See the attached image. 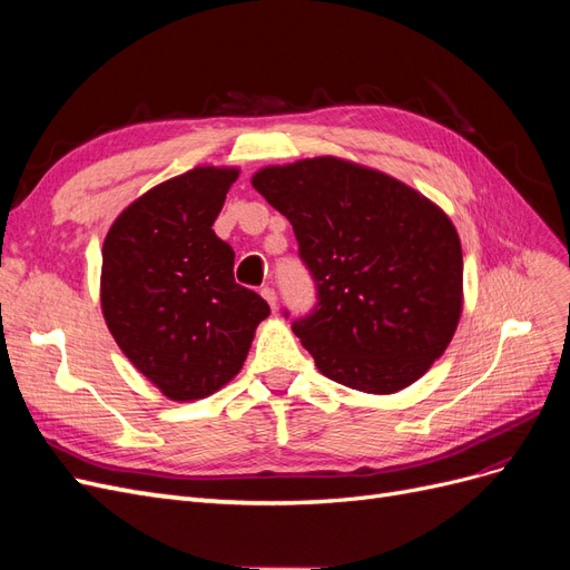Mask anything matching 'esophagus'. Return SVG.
Here are the masks:
<instances>
[{
    "mask_svg": "<svg viewBox=\"0 0 570 570\" xmlns=\"http://www.w3.org/2000/svg\"><path fill=\"white\" fill-rule=\"evenodd\" d=\"M262 297L268 302V306L275 312V304H278V297H275V289L273 287H262Z\"/></svg>",
    "mask_w": 570,
    "mask_h": 570,
    "instance_id": "1",
    "label": "esophagus"
}]
</instances>
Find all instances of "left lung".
Listing matches in <instances>:
<instances>
[{
	"mask_svg": "<svg viewBox=\"0 0 570 570\" xmlns=\"http://www.w3.org/2000/svg\"><path fill=\"white\" fill-rule=\"evenodd\" d=\"M252 185L292 223L316 283L318 304L292 331L318 371L371 394L416 383L461 318L450 216L402 180L337 157L266 166Z\"/></svg>",
	"mask_w": 570,
	"mask_h": 570,
	"instance_id": "8db88e82",
	"label": "left lung"
}]
</instances>
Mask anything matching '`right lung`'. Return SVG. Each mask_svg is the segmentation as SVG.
Returning <instances> with one entry per match:
<instances>
[{"instance_id":"add662e5","label":"right lung","mask_w":570,"mask_h":570,"mask_svg":"<svg viewBox=\"0 0 570 570\" xmlns=\"http://www.w3.org/2000/svg\"><path fill=\"white\" fill-rule=\"evenodd\" d=\"M237 168L197 166L124 209L101 247V314L130 364L168 400L195 402L243 368L271 308L235 283L212 230Z\"/></svg>"}]
</instances>
